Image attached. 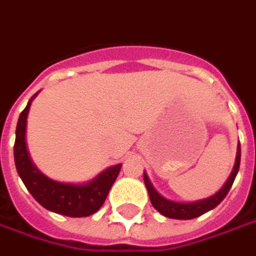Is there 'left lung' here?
Returning <instances> with one entry per match:
<instances>
[{
  "mask_svg": "<svg viewBox=\"0 0 256 256\" xmlns=\"http://www.w3.org/2000/svg\"><path fill=\"white\" fill-rule=\"evenodd\" d=\"M240 160H241V148H240L238 144V146H237L236 163H234L232 174H230V177L227 178L224 185H223L214 195H212V196H209V198L205 199H199V200H194V202H177V200H172V199L164 198L163 195H160V194L154 190V186L152 185L150 180L148 177V174L144 172V181H145L146 190L149 192V198H150L152 205H153V208H154L158 212L162 213L166 218H170V219L190 220L195 219V218H198V216H202L204 213L214 209V208L219 205L220 202L226 198V195L230 191L232 182H234V180H236V176H237V172H238Z\"/></svg>",
  "mask_w": 256,
  "mask_h": 256,
  "instance_id": "1",
  "label": "left lung"
}]
</instances>
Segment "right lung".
<instances>
[{
    "label": "right lung",
    "instance_id": "obj_1",
    "mask_svg": "<svg viewBox=\"0 0 256 256\" xmlns=\"http://www.w3.org/2000/svg\"><path fill=\"white\" fill-rule=\"evenodd\" d=\"M32 96L24 110L20 112L16 125V138L14 146V158L19 177L28 191L40 205L50 212L70 218H86L96 213L104 204L110 188L117 180L121 166L116 164L106 168L94 178L84 184L60 182L44 176L32 162L26 145V122L33 98Z\"/></svg>",
    "mask_w": 256,
    "mask_h": 256
}]
</instances>
